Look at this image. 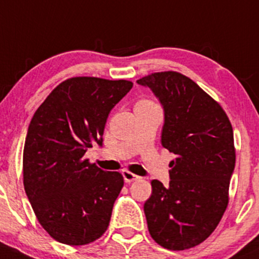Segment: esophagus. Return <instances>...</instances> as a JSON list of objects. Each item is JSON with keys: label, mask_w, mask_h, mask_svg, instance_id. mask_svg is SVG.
I'll return each mask as SVG.
<instances>
[{"label": "esophagus", "mask_w": 259, "mask_h": 259, "mask_svg": "<svg viewBox=\"0 0 259 259\" xmlns=\"http://www.w3.org/2000/svg\"><path fill=\"white\" fill-rule=\"evenodd\" d=\"M122 178H124V181L127 182V184H129V182H133V181H137V180L140 179L138 175H135V174L130 172V171H127V170L122 171Z\"/></svg>", "instance_id": "34e87169"}]
</instances>
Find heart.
<instances>
[{
  "instance_id": "1",
  "label": "heart",
  "mask_w": 259,
  "mask_h": 259,
  "mask_svg": "<svg viewBox=\"0 0 259 259\" xmlns=\"http://www.w3.org/2000/svg\"><path fill=\"white\" fill-rule=\"evenodd\" d=\"M143 102H146V100H143Z\"/></svg>"
}]
</instances>
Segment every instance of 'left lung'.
<instances>
[{
  "label": "left lung",
  "mask_w": 259,
  "mask_h": 259,
  "mask_svg": "<svg viewBox=\"0 0 259 259\" xmlns=\"http://www.w3.org/2000/svg\"><path fill=\"white\" fill-rule=\"evenodd\" d=\"M137 83L161 103V144L176 155L168 186L151 181L144 203L149 232L164 248L184 251L213 232L228 205L236 162L232 125L221 105L181 73H152Z\"/></svg>",
  "instance_id": "8db88e82"
}]
</instances>
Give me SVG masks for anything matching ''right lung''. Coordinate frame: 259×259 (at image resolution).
I'll return each mask as SVG.
<instances>
[{
    "mask_svg": "<svg viewBox=\"0 0 259 259\" xmlns=\"http://www.w3.org/2000/svg\"><path fill=\"white\" fill-rule=\"evenodd\" d=\"M129 80L75 77L62 81L29 122L23 149V185L51 237L83 246L102 237L124 186L121 174L83 159L103 145L110 110L129 93Z\"/></svg>",
    "mask_w": 259,
    "mask_h": 259,
    "instance_id": "right-lung-1",
    "label": "right lung"
}]
</instances>
